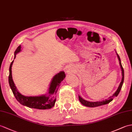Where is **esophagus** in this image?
Wrapping results in <instances>:
<instances>
[{
    "instance_id": "obj_1",
    "label": "esophagus",
    "mask_w": 132,
    "mask_h": 132,
    "mask_svg": "<svg viewBox=\"0 0 132 132\" xmlns=\"http://www.w3.org/2000/svg\"><path fill=\"white\" fill-rule=\"evenodd\" d=\"M66 71V72L67 73H69V72H71L72 71V67L70 65H67L65 67V69H64Z\"/></svg>"
}]
</instances>
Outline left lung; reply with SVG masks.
<instances>
[{"label":"left lung","instance_id":"1","mask_svg":"<svg viewBox=\"0 0 132 132\" xmlns=\"http://www.w3.org/2000/svg\"><path fill=\"white\" fill-rule=\"evenodd\" d=\"M116 55H117V57L118 58V60L119 61V64H120V68L121 69V73H122V79H121V81L120 83V85H119V86L118 88V89L116 90L115 93L113 94L112 96H110V97L108 98V99H106V100H103L102 101H97V102H90V101L85 100L84 99L82 98L80 96H79V101H80V103L82 104V105L87 106V107H89V108H95V107L102 106L103 105H106V104L109 103L110 102H111V101L113 100V99H114V97H117L118 96L119 92H120L122 84H123V82H124V69H123V68H122V66L121 65L120 57H119V56L117 53H116Z\"/></svg>","mask_w":132,"mask_h":132}]
</instances>
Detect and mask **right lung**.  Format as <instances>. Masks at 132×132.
<instances>
[{"label":"right lung","mask_w":132,"mask_h":132,"mask_svg":"<svg viewBox=\"0 0 132 132\" xmlns=\"http://www.w3.org/2000/svg\"><path fill=\"white\" fill-rule=\"evenodd\" d=\"M21 46L19 45L14 52V57L17 53L21 52ZM14 60L11 62L10 66V75L8 77V81L10 86L12 92L18 102L21 105L32 109L40 110L50 109L53 108L55 105L56 101V93L59 88L60 84L65 78V73L64 71H61L55 75L51 82L48 92L47 94L42 95L39 96H25L21 94L18 91L16 87L13 82L12 76V66Z\"/></svg>","instance_id":"obj_1"}]
</instances>
